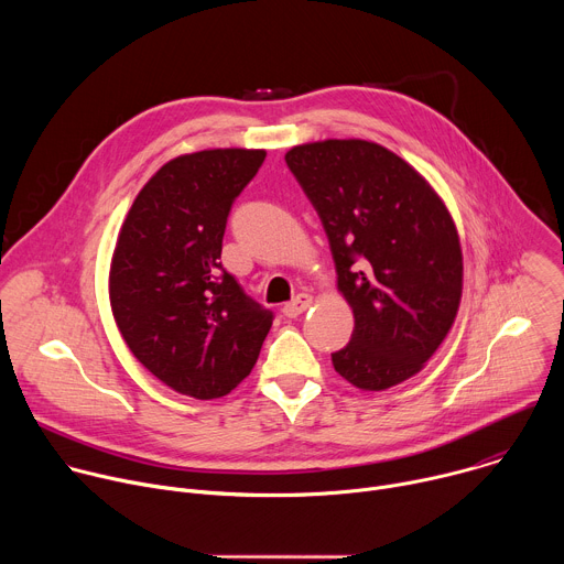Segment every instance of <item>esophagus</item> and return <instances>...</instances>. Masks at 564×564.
<instances>
[{
	"label": "esophagus",
	"instance_id": "34e87169",
	"mask_svg": "<svg viewBox=\"0 0 564 564\" xmlns=\"http://www.w3.org/2000/svg\"><path fill=\"white\" fill-rule=\"evenodd\" d=\"M310 305H312V296H310V294H299L294 301H290V303L283 305V314H285L288 318H296V316L303 314Z\"/></svg>",
	"mask_w": 564,
	"mask_h": 564
}]
</instances>
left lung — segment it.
Here are the masks:
<instances>
[{
	"mask_svg": "<svg viewBox=\"0 0 564 564\" xmlns=\"http://www.w3.org/2000/svg\"><path fill=\"white\" fill-rule=\"evenodd\" d=\"M285 163L324 223L337 288L355 314L335 370L361 390L411 379L446 339L462 301L451 212L415 167L377 142H305Z\"/></svg>",
	"mask_w": 564,
	"mask_h": 564,
	"instance_id": "left-lung-1",
	"label": "left lung"
}]
</instances>
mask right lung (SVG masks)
<instances>
[{
    "label": "right lung",
    "instance_id": "right-lung-1",
    "mask_svg": "<svg viewBox=\"0 0 564 564\" xmlns=\"http://www.w3.org/2000/svg\"><path fill=\"white\" fill-rule=\"evenodd\" d=\"M265 149H205L160 167L135 196L109 270L111 312L133 357L172 390L216 399L243 381L272 328L220 259L234 198Z\"/></svg>",
    "mask_w": 564,
    "mask_h": 564
}]
</instances>
